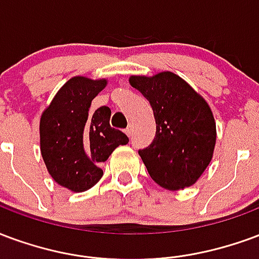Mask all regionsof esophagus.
<instances>
[{
	"mask_svg": "<svg viewBox=\"0 0 259 259\" xmlns=\"http://www.w3.org/2000/svg\"><path fill=\"white\" fill-rule=\"evenodd\" d=\"M132 132H134V127H132V125H128L127 130H125V134H127L128 137L131 138L132 137Z\"/></svg>",
	"mask_w": 259,
	"mask_h": 259,
	"instance_id": "1",
	"label": "esophagus"
}]
</instances>
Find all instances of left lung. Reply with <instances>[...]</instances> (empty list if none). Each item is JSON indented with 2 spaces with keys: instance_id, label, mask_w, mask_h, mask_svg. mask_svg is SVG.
<instances>
[{
  "instance_id": "8db88e82",
  "label": "left lung",
  "mask_w": 259,
  "mask_h": 259,
  "mask_svg": "<svg viewBox=\"0 0 259 259\" xmlns=\"http://www.w3.org/2000/svg\"><path fill=\"white\" fill-rule=\"evenodd\" d=\"M130 84L150 103L156 137L139 156L152 179L168 190L189 188L208 167L217 141L212 111L179 75H131Z\"/></svg>"
}]
</instances>
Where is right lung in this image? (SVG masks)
I'll use <instances>...</instances> for the list:
<instances>
[{
  "instance_id": "obj_1",
  "label": "right lung",
  "mask_w": 259,
  "mask_h": 259,
  "mask_svg": "<svg viewBox=\"0 0 259 259\" xmlns=\"http://www.w3.org/2000/svg\"><path fill=\"white\" fill-rule=\"evenodd\" d=\"M106 84L105 78L73 77L41 114L39 146L47 169L56 184L71 192H85L98 184L103 175L99 164L130 141L110 127L109 107L90 110Z\"/></svg>"
}]
</instances>
